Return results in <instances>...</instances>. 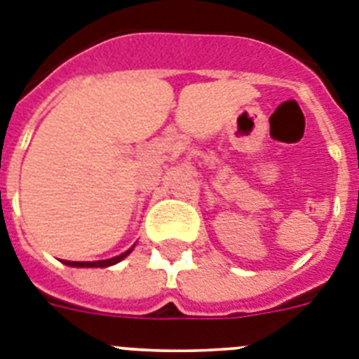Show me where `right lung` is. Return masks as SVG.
<instances>
[{"instance_id": "add662e5", "label": "right lung", "mask_w": 359, "mask_h": 359, "mask_svg": "<svg viewBox=\"0 0 359 359\" xmlns=\"http://www.w3.org/2000/svg\"><path fill=\"white\" fill-rule=\"evenodd\" d=\"M135 246H131L129 250H126L123 254L116 255V257H111V259H104V261H62L63 264H67V266H74V268H107V266H113V264L120 263L122 259L128 257L131 252H133Z\"/></svg>"}]
</instances>
